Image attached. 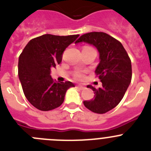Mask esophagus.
<instances>
[{"label": "esophagus", "instance_id": "obj_1", "mask_svg": "<svg viewBox=\"0 0 151 151\" xmlns=\"http://www.w3.org/2000/svg\"><path fill=\"white\" fill-rule=\"evenodd\" d=\"M77 87L79 88L80 89H84V86L82 85H77Z\"/></svg>", "mask_w": 151, "mask_h": 151}]
</instances>
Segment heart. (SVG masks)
<instances>
[{
    "instance_id": "heart-1",
    "label": "heart",
    "mask_w": 151,
    "mask_h": 151,
    "mask_svg": "<svg viewBox=\"0 0 151 151\" xmlns=\"http://www.w3.org/2000/svg\"><path fill=\"white\" fill-rule=\"evenodd\" d=\"M83 48H87V49H91V50H94L93 48L90 47H84ZM74 78L77 79V80H79V81H81V80H83L85 77V74H84V71L83 70H77L75 73L74 74Z\"/></svg>"
}]
</instances>
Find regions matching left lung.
Instances as JSON below:
<instances>
[{
    "mask_svg": "<svg viewBox=\"0 0 151 151\" xmlns=\"http://www.w3.org/2000/svg\"><path fill=\"white\" fill-rule=\"evenodd\" d=\"M94 45L99 52L100 63L96 75L102 83L94 91V98L83 101L86 108L96 114H104L114 108L123 99L132 80L131 60L122 43L104 32H89L81 35L75 43Z\"/></svg>",
    "mask_w": 151,
    "mask_h": 151,
    "instance_id": "obj_1",
    "label": "left lung"
}]
</instances>
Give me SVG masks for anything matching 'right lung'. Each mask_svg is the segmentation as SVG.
Here are the masks:
<instances>
[{
	"mask_svg": "<svg viewBox=\"0 0 151 151\" xmlns=\"http://www.w3.org/2000/svg\"><path fill=\"white\" fill-rule=\"evenodd\" d=\"M78 37L41 35L30 40L20 54L19 78L25 97L37 109L47 111L59 107L66 91L74 86L70 81L55 82L50 73L61 63L65 50Z\"/></svg>",
	"mask_w": 151,
	"mask_h": 151,
	"instance_id": "1",
	"label": "right lung"
}]
</instances>
